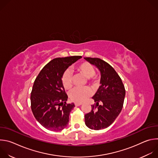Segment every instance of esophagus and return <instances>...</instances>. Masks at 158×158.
Listing matches in <instances>:
<instances>
[{"label":"esophagus","instance_id":"34e87169","mask_svg":"<svg viewBox=\"0 0 158 158\" xmlns=\"http://www.w3.org/2000/svg\"><path fill=\"white\" fill-rule=\"evenodd\" d=\"M81 105H82V103H79V102H76L75 103V106H79Z\"/></svg>","mask_w":158,"mask_h":158}]
</instances>
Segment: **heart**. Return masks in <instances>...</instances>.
<instances>
[{
	"mask_svg": "<svg viewBox=\"0 0 158 158\" xmlns=\"http://www.w3.org/2000/svg\"><path fill=\"white\" fill-rule=\"evenodd\" d=\"M76 70L87 79L88 81L94 82H97V79L94 77L95 70L94 67L88 62H84L76 67ZM62 82L65 89H69L72 86V77L69 71H65L62 77ZM92 94L91 90L87 88H78L73 89L69 93V97L71 100L77 102H82L85 101Z\"/></svg>",
	"mask_w": 158,
	"mask_h": 158,
	"instance_id": "heart-1",
	"label": "heart"
}]
</instances>
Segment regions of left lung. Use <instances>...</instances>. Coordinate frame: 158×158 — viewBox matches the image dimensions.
Masks as SVG:
<instances>
[{
    "label": "left lung",
    "instance_id": "1",
    "mask_svg": "<svg viewBox=\"0 0 158 158\" xmlns=\"http://www.w3.org/2000/svg\"><path fill=\"white\" fill-rule=\"evenodd\" d=\"M84 59L96 66L101 73V85L93 97L96 106H91V111L85 114V124L94 130L105 129L120 114L126 94L125 88L121 77L108 63L99 58L84 57ZM99 102L102 104L99 105Z\"/></svg>",
    "mask_w": 158,
    "mask_h": 158
}]
</instances>
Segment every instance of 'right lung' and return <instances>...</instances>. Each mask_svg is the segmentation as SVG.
Listing matches in <instances>:
<instances>
[{"label": "right lung", "mask_w": 158, "mask_h": 158, "mask_svg": "<svg viewBox=\"0 0 158 158\" xmlns=\"http://www.w3.org/2000/svg\"><path fill=\"white\" fill-rule=\"evenodd\" d=\"M81 56L56 58L45 65L36 77L31 96V109L36 120L46 129H64L75 105L67 104L62 77L68 67Z\"/></svg>", "instance_id": "1"}]
</instances>
